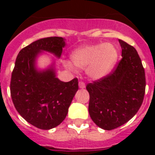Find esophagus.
Instances as JSON below:
<instances>
[{
	"instance_id": "obj_1",
	"label": "esophagus",
	"mask_w": 155,
	"mask_h": 155,
	"mask_svg": "<svg viewBox=\"0 0 155 155\" xmlns=\"http://www.w3.org/2000/svg\"><path fill=\"white\" fill-rule=\"evenodd\" d=\"M79 87H80V88H85V87H86V85H85V83L83 82V81H80L79 82Z\"/></svg>"
}]
</instances>
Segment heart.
I'll list each match as a JSON object with an SVG mask.
<instances>
[{"label":"heart","mask_w":155,"mask_h":155,"mask_svg":"<svg viewBox=\"0 0 155 155\" xmlns=\"http://www.w3.org/2000/svg\"><path fill=\"white\" fill-rule=\"evenodd\" d=\"M118 58L119 49L111 42L84 45L71 54L73 64L81 69H86L87 75L95 80L109 75L115 68ZM66 66L72 68V65L68 62Z\"/></svg>","instance_id":"b5f03b06"}]
</instances>
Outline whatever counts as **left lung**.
<instances>
[{"label": "left lung", "mask_w": 155, "mask_h": 155, "mask_svg": "<svg viewBox=\"0 0 155 155\" xmlns=\"http://www.w3.org/2000/svg\"><path fill=\"white\" fill-rule=\"evenodd\" d=\"M122 49L117 68L105 77L86 86L88 112L97 126L112 130L124 125L137 113L144 99L146 76L134 47L119 39Z\"/></svg>", "instance_id": "left-lung-1"}]
</instances>
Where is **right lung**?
Segmentation results:
<instances>
[{
	"instance_id": "add662e5",
	"label": "right lung",
	"mask_w": 155,
	"mask_h": 155,
	"mask_svg": "<svg viewBox=\"0 0 155 155\" xmlns=\"http://www.w3.org/2000/svg\"><path fill=\"white\" fill-rule=\"evenodd\" d=\"M65 39L41 38L24 47L16 58L10 82L14 107L27 122L41 130H51L63 122L77 92L78 79L63 82L56 77L54 64L45 70L35 66L42 51L60 58Z\"/></svg>"
}]
</instances>
